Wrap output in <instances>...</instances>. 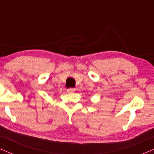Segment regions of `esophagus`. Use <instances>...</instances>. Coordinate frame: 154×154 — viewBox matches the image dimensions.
I'll return each instance as SVG.
<instances>
[{"label":"esophagus","mask_w":154,"mask_h":154,"mask_svg":"<svg viewBox=\"0 0 154 154\" xmlns=\"http://www.w3.org/2000/svg\"><path fill=\"white\" fill-rule=\"evenodd\" d=\"M75 91V90L74 88H69V89H67V92L68 93H73V92H74Z\"/></svg>","instance_id":"1"}]
</instances>
